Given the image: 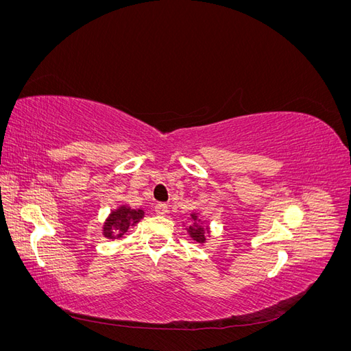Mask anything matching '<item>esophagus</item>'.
Returning <instances> with one entry per match:
<instances>
[{"label":"esophagus","mask_w":351,"mask_h":351,"mask_svg":"<svg viewBox=\"0 0 351 351\" xmlns=\"http://www.w3.org/2000/svg\"><path fill=\"white\" fill-rule=\"evenodd\" d=\"M155 212H156V215L164 217L168 212V206L165 204H156L155 205Z\"/></svg>","instance_id":"1"}]
</instances>
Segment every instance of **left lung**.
Here are the masks:
<instances>
[{
	"label": "left lung",
	"mask_w": 351,
	"mask_h": 351,
	"mask_svg": "<svg viewBox=\"0 0 351 351\" xmlns=\"http://www.w3.org/2000/svg\"><path fill=\"white\" fill-rule=\"evenodd\" d=\"M192 218L195 219L193 222H192V226H189V234L192 236V239L195 240V241H197V243H205V234H206V230L202 227V226H199V222L196 221L197 218H196V215H192Z\"/></svg>",
	"instance_id": "8db88e82"
}]
</instances>
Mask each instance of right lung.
Segmentation results:
<instances>
[{
  "instance_id": "add662e5",
  "label": "right lung",
  "mask_w": 351,
  "mask_h": 351,
  "mask_svg": "<svg viewBox=\"0 0 351 351\" xmlns=\"http://www.w3.org/2000/svg\"><path fill=\"white\" fill-rule=\"evenodd\" d=\"M143 217L142 209H130L129 206H120L111 212L110 218L104 226V236L108 239H120L127 232L130 226H134Z\"/></svg>"
}]
</instances>
